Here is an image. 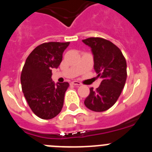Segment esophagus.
<instances>
[{"instance_id": "esophagus-1", "label": "esophagus", "mask_w": 152, "mask_h": 152, "mask_svg": "<svg viewBox=\"0 0 152 152\" xmlns=\"http://www.w3.org/2000/svg\"><path fill=\"white\" fill-rule=\"evenodd\" d=\"M71 84H73V85L75 86H80V82H79V81H77V80H74V81H72V82H71Z\"/></svg>"}]
</instances>
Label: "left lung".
I'll return each mask as SVG.
<instances>
[{
  "instance_id": "1",
  "label": "left lung",
  "mask_w": 152,
  "mask_h": 152,
  "mask_svg": "<svg viewBox=\"0 0 152 152\" xmlns=\"http://www.w3.org/2000/svg\"><path fill=\"white\" fill-rule=\"evenodd\" d=\"M91 47L94 56V68L102 81L96 91L90 89L84 105L94 112H103L114 105L126 84V61L121 50L109 40L91 37L82 40Z\"/></svg>"
}]
</instances>
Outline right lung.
Returning a JSON list of instances; mask_svg holds the SVG:
<instances>
[{
	"instance_id": "right-lung-1",
	"label": "right lung",
	"mask_w": 152,
	"mask_h": 152,
	"mask_svg": "<svg viewBox=\"0 0 152 152\" xmlns=\"http://www.w3.org/2000/svg\"><path fill=\"white\" fill-rule=\"evenodd\" d=\"M70 42H45L35 48L21 72V86L29 107L41 119H50L61 112L68 82L55 84L52 69L58 68Z\"/></svg>"
}]
</instances>
